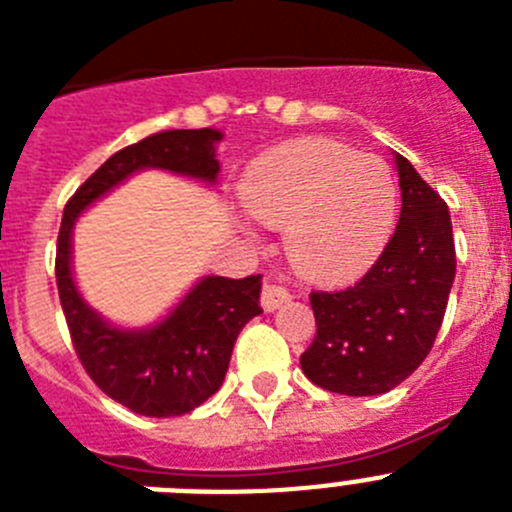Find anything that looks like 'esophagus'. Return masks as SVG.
Here are the masks:
<instances>
[{"label":"esophagus","instance_id":"esophagus-1","mask_svg":"<svg viewBox=\"0 0 512 512\" xmlns=\"http://www.w3.org/2000/svg\"><path fill=\"white\" fill-rule=\"evenodd\" d=\"M289 300H292V295L284 287H279V284H264V289H261V307L266 312L279 310Z\"/></svg>","mask_w":512,"mask_h":512}]
</instances>
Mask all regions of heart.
<instances>
[{
	"instance_id": "heart-1",
	"label": "heart",
	"mask_w": 512,
	"mask_h": 512,
	"mask_svg": "<svg viewBox=\"0 0 512 512\" xmlns=\"http://www.w3.org/2000/svg\"><path fill=\"white\" fill-rule=\"evenodd\" d=\"M243 202L287 225L292 264L312 279H343L382 251L395 217L390 169L328 138H300L264 153L243 179Z\"/></svg>"
}]
</instances>
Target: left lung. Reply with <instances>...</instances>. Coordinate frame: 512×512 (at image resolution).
<instances>
[{
    "instance_id": "obj_1",
    "label": "left lung",
    "mask_w": 512,
    "mask_h": 512,
    "mask_svg": "<svg viewBox=\"0 0 512 512\" xmlns=\"http://www.w3.org/2000/svg\"><path fill=\"white\" fill-rule=\"evenodd\" d=\"M400 223L354 287L312 292L315 341L300 356L312 384L348 397L384 395L431 354L456 274L449 205L397 156Z\"/></svg>"
}]
</instances>
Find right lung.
<instances>
[{"label":"right lung","mask_w":512,"mask_h":512,"mask_svg":"<svg viewBox=\"0 0 512 512\" xmlns=\"http://www.w3.org/2000/svg\"><path fill=\"white\" fill-rule=\"evenodd\" d=\"M217 130H161L110 156L63 207L56 243V284L71 343L84 372L115 402L148 418L192 413L215 395L228 372L233 343L261 312V274L207 277L151 330H117L97 318L71 279V228L97 197L138 169H169L215 182Z\"/></svg>","instance_id":"1"}]
</instances>
